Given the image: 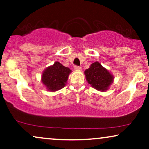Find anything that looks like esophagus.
I'll list each match as a JSON object with an SVG mask.
<instances>
[{
    "label": "esophagus",
    "mask_w": 149,
    "mask_h": 149,
    "mask_svg": "<svg viewBox=\"0 0 149 149\" xmlns=\"http://www.w3.org/2000/svg\"><path fill=\"white\" fill-rule=\"evenodd\" d=\"M74 69L75 70H77V71H79V70H81V67H79V66H77V65H75V66H74Z\"/></svg>",
    "instance_id": "1"
}]
</instances>
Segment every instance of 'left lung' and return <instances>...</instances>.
<instances>
[{"label":"left lung","instance_id":"obj_1","mask_svg":"<svg viewBox=\"0 0 149 149\" xmlns=\"http://www.w3.org/2000/svg\"><path fill=\"white\" fill-rule=\"evenodd\" d=\"M84 74L89 84L101 92L107 91L114 79L113 74L97 61L94 62L88 69L86 70Z\"/></svg>","mask_w":149,"mask_h":149}]
</instances>
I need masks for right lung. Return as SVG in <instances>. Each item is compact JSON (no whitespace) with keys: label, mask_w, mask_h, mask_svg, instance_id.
Returning a JSON list of instances; mask_svg holds the SVG:
<instances>
[{"label":"right lung","mask_w":149,"mask_h":149,"mask_svg":"<svg viewBox=\"0 0 149 149\" xmlns=\"http://www.w3.org/2000/svg\"><path fill=\"white\" fill-rule=\"evenodd\" d=\"M71 72L69 68L56 61L43 71L41 81L49 91H57L65 86Z\"/></svg>","instance_id":"right-lung-1"}]
</instances>
